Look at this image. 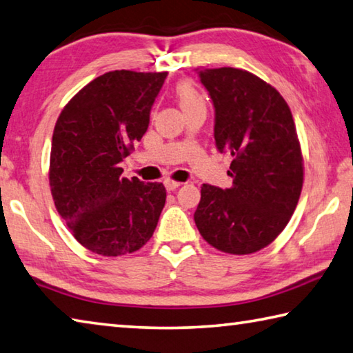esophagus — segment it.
Listing matches in <instances>:
<instances>
[{
	"label": "esophagus",
	"instance_id": "obj_1",
	"mask_svg": "<svg viewBox=\"0 0 353 353\" xmlns=\"http://www.w3.org/2000/svg\"><path fill=\"white\" fill-rule=\"evenodd\" d=\"M163 185H165V188H166V191H174V190H177L179 187H181V182H174V181H170V179H166V181L163 182Z\"/></svg>",
	"mask_w": 353,
	"mask_h": 353
}]
</instances>
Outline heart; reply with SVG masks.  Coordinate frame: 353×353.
I'll return each instance as SVG.
<instances>
[{"label": "heart", "instance_id": "1", "mask_svg": "<svg viewBox=\"0 0 353 353\" xmlns=\"http://www.w3.org/2000/svg\"><path fill=\"white\" fill-rule=\"evenodd\" d=\"M176 99L183 112L196 110V108H205L202 95L196 91V88L191 83L187 81L179 83L176 86Z\"/></svg>", "mask_w": 353, "mask_h": 353}]
</instances>
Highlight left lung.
I'll return each mask as SVG.
<instances>
[{"instance_id": "obj_1", "label": "left lung", "mask_w": 353, "mask_h": 353, "mask_svg": "<svg viewBox=\"0 0 353 353\" xmlns=\"http://www.w3.org/2000/svg\"><path fill=\"white\" fill-rule=\"evenodd\" d=\"M196 72L214 106L216 148L233 156V187L203 183L194 222L221 252L254 253L285 228L303 188V156L290 108L276 89L247 70Z\"/></svg>"}]
</instances>
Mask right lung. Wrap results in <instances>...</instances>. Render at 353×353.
<instances>
[{
    "label": "right lung",
    "instance_id": "1",
    "mask_svg": "<svg viewBox=\"0 0 353 353\" xmlns=\"http://www.w3.org/2000/svg\"><path fill=\"white\" fill-rule=\"evenodd\" d=\"M168 72L112 70L61 111L50 150V191L74 238L101 256L137 252L165 207L162 183L121 177L120 162L148 130Z\"/></svg>",
    "mask_w": 353,
    "mask_h": 353
}]
</instances>
